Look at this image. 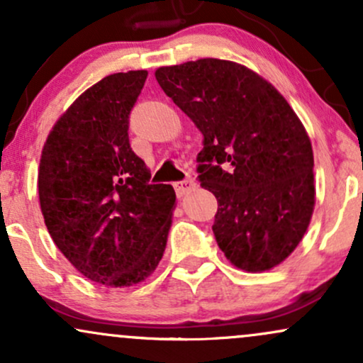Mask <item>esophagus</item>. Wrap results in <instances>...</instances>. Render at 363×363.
I'll return each mask as SVG.
<instances>
[{"instance_id": "obj_1", "label": "esophagus", "mask_w": 363, "mask_h": 363, "mask_svg": "<svg viewBox=\"0 0 363 363\" xmlns=\"http://www.w3.org/2000/svg\"><path fill=\"white\" fill-rule=\"evenodd\" d=\"M174 187H176V193H177L179 198H181V196H186L187 193H191V191L194 189L196 182L191 177H187V179H184V181L176 182V184H174Z\"/></svg>"}]
</instances>
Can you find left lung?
Returning <instances> with one entry per match:
<instances>
[{"instance_id":"left-lung-1","label":"left lung","mask_w":363,"mask_h":363,"mask_svg":"<svg viewBox=\"0 0 363 363\" xmlns=\"http://www.w3.org/2000/svg\"><path fill=\"white\" fill-rule=\"evenodd\" d=\"M155 78L205 136L196 170L218 201V247L245 272L280 264L302 240L315 201L301 119L272 83L234 61L164 66Z\"/></svg>"}]
</instances>
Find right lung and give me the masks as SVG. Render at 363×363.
I'll use <instances>...</instances> for the list:
<instances>
[{
  "mask_svg": "<svg viewBox=\"0 0 363 363\" xmlns=\"http://www.w3.org/2000/svg\"><path fill=\"white\" fill-rule=\"evenodd\" d=\"M148 72L114 73L74 101L49 133L39 201L54 244L89 280L131 286L164 256L176 193L152 184L129 145V114Z\"/></svg>",
  "mask_w": 363,
  "mask_h": 363,
  "instance_id": "1",
  "label": "right lung"
}]
</instances>
